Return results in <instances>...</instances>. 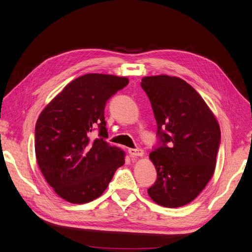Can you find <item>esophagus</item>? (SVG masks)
<instances>
[{"label": "esophagus", "instance_id": "34e87169", "mask_svg": "<svg viewBox=\"0 0 252 252\" xmlns=\"http://www.w3.org/2000/svg\"><path fill=\"white\" fill-rule=\"evenodd\" d=\"M128 154L132 158H138V157H143L144 156V151L142 149H128Z\"/></svg>", "mask_w": 252, "mask_h": 252}]
</instances>
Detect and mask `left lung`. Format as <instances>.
Wrapping results in <instances>:
<instances>
[{"label":"left lung","instance_id":"1","mask_svg":"<svg viewBox=\"0 0 252 252\" xmlns=\"http://www.w3.org/2000/svg\"><path fill=\"white\" fill-rule=\"evenodd\" d=\"M140 86L150 99L162 143L149 155L158 178L148 194L158 205L185 206L215 173L221 137L217 118L194 88L179 77L146 76Z\"/></svg>","mask_w":252,"mask_h":252}]
</instances>
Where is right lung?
I'll list each match as a JSON object with an SVG mask.
<instances>
[{
  "label": "right lung",
  "mask_w": 252,
  "mask_h": 252,
  "mask_svg": "<svg viewBox=\"0 0 252 252\" xmlns=\"http://www.w3.org/2000/svg\"><path fill=\"white\" fill-rule=\"evenodd\" d=\"M128 84L126 77L86 74L74 79L43 109L35 126V155L40 172L58 195L85 204L103 194L124 150L110 146L104 108L107 99ZM98 125L101 139L89 134Z\"/></svg>",
  "instance_id": "right-lung-1"
}]
</instances>
